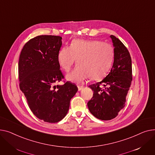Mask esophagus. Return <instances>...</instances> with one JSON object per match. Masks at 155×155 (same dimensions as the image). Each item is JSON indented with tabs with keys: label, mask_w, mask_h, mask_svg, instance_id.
<instances>
[{
	"label": "esophagus",
	"mask_w": 155,
	"mask_h": 155,
	"mask_svg": "<svg viewBox=\"0 0 155 155\" xmlns=\"http://www.w3.org/2000/svg\"><path fill=\"white\" fill-rule=\"evenodd\" d=\"M78 91H81L82 89H83L84 87L83 86H78Z\"/></svg>",
	"instance_id": "obj_1"
}]
</instances>
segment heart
<instances>
[{
  "instance_id": "b5f03b06",
  "label": "heart",
  "mask_w": 155,
  "mask_h": 155,
  "mask_svg": "<svg viewBox=\"0 0 155 155\" xmlns=\"http://www.w3.org/2000/svg\"><path fill=\"white\" fill-rule=\"evenodd\" d=\"M114 59L112 45L97 40L75 39L70 47H63L58 54L59 64L66 72L71 70L77 60L78 66L66 76L68 81L77 83L88 77L91 80L102 78L111 69Z\"/></svg>"
}]
</instances>
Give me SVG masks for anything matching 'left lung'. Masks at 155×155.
<instances>
[{
  "mask_svg": "<svg viewBox=\"0 0 155 155\" xmlns=\"http://www.w3.org/2000/svg\"><path fill=\"white\" fill-rule=\"evenodd\" d=\"M114 46L113 67L102 81L90 85L93 96L87 103L89 110L99 120H110L124 107L126 97L132 81V64L130 52L122 42L111 35ZM103 85L104 88L101 86Z\"/></svg>",
  "mask_w": 155,
  "mask_h": 155,
  "instance_id": "8db88e82",
  "label": "left lung"
}]
</instances>
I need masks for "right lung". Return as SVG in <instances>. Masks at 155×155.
I'll return each instance as SVG.
<instances>
[{"mask_svg": "<svg viewBox=\"0 0 155 155\" xmlns=\"http://www.w3.org/2000/svg\"><path fill=\"white\" fill-rule=\"evenodd\" d=\"M61 45L60 36L38 35L24 45L18 65L20 89L29 108L48 123H58L66 116L78 90L69 81L56 85L64 78L58 61Z\"/></svg>", "mask_w": 155, "mask_h": 155, "instance_id": "right-lung-1", "label": "right lung"}]
</instances>
